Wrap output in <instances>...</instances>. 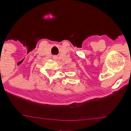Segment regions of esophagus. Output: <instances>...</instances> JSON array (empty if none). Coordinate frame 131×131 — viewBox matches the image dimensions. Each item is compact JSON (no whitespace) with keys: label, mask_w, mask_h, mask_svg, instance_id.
<instances>
[{"label":"esophagus","mask_w":131,"mask_h":131,"mask_svg":"<svg viewBox=\"0 0 131 131\" xmlns=\"http://www.w3.org/2000/svg\"><path fill=\"white\" fill-rule=\"evenodd\" d=\"M56 58H57V57H56V56H53V58H54V59H56Z\"/></svg>","instance_id":"34e87169"}]
</instances>
